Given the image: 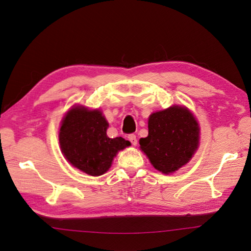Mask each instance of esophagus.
Returning a JSON list of instances; mask_svg holds the SVG:
<instances>
[{
	"mask_svg": "<svg viewBox=\"0 0 251 251\" xmlns=\"http://www.w3.org/2000/svg\"><path fill=\"white\" fill-rule=\"evenodd\" d=\"M127 139L131 141V143L133 144V146H136V144H137V138H136V135L130 134V135L127 136Z\"/></svg>",
	"mask_w": 251,
	"mask_h": 251,
	"instance_id": "34e87169",
	"label": "esophagus"
}]
</instances>
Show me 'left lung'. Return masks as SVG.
I'll return each instance as SVG.
<instances>
[{"label": "left lung", "mask_w": 251, "mask_h": 251, "mask_svg": "<svg viewBox=\"0 0 251 251\" xmlns=\"http://www.w3.org/2000/svg\"><path fill=\"white\" fill-rule=\"evenodd\" d=\"M199 134L198 121L192 112L173 105L151 114L148 137L141 138L139 144L156 170L172 174L191 160L199 146Z\"/></svg>", "instance_id": "8db88e82"}]
</instances>
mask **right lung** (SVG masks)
Masks as SVG:
<instances>
[{
	"mask_svg": "<svg viewBox=\"0 0 251 251\" xmlns=\"http://www.w3.org/2000/svg\"><path fill=\"white\" fill-rule=\"evenodd\" d=\"M100 110L74 107L66 114L59 128V146L74 168L90 176H100L110 168L118 151L131 146L123 137L109 138Z\"/></svg>",
	"mask_w": 251,
	"mask_h": 251,
	"instance_id": "add662e5",
	"label": "right lung"
}]
</instances>
